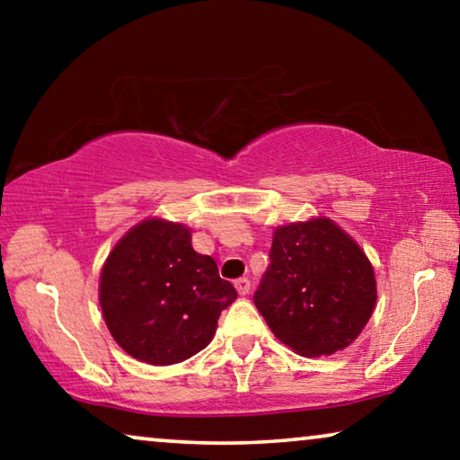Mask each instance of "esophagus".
<instances>
[{"label":"esophagus","instance_id":"esophagus-1","mask_svg":"<svg viewBox=\"0 0 460 460\" xmlns=\"http://www.w3.org/2000/svg\"><path fill=\"white\" fill-rule=\"evenodd\" d=\"M234 287H236L238 295H247V293L251 291V282H249V279H238V280L234 282Z\"/></svg>","mask_w":460,"mask_h":460}]
</instances>
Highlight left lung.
<instances>
[{"instance_id":"8db88e82","label":"left lung","mask_w":460,"mask_h":460,"mask_svg":"<svg viewBox=\"0 0 460 460\" xmlns=\"http://www.w3.org/2000/svg\"><path fill=\"white\" fill-rule=\"evenodd\" d=\"M253 301L295 354L331 356L356 341L373 316L376 280L354 238L332 219L314 217L274 230Z\"/></svg>"}]
</instances>
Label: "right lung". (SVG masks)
<instances>
[{
	"label": "right lung",
	"mask_w": 460,
	"mask_h": 460,
	"mask_svg": "<svg viewBox=\"0 0 460 460\" xmlns=\"http://www.w3.org/2000/svg\"><path fill=\"white\" fill-rule=\"evenodd\" d=\"M236 288L209 255L192 249L190 228L150 217L106 257L100 307L111 335L136 360L167 367L207 348Z\"/></svg>",
	"instance_id": "1"
}]
</instances>
